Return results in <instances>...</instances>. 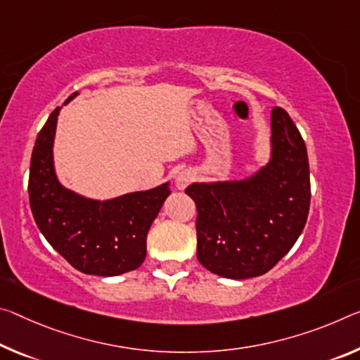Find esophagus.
Masks as SVG:
<instances>
[{
	"mask_svg": "<svg viewBox=\"0 0 360 360\" xmlns=\"http://www.w3.org/2000/svg\"><path fill=\"white\" fill-rule=\"evenodd\" d=\"M193 178H195V176H193L191 169L179 171V173L176 174V187H178V189H181V191L186 189V187L193 181Z\"/></svg>",
	"mask_w": 360,
	"mask_h": 360,
	"instance_id": "obj_1",
	"label": "esophagus"
}]
</instances>
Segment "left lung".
I'll return each instance as SVG.
<instances>
[{
    "instance_id": "obj_1",
    "label": "left lung",
    "mask_w": 360,
    "mask_h": 360,
    "mask_svg": "<svg viewBox=\"0 0 360 360\" xmlns=\"http://www.w3.org/2000/svg\"><path fill=\"white\" fill-rule=\"evenodd\" d=\"M271 128V160L252 178L186 189L197 207V259L221 277L262 276L304 229L311 203L306 144L281 107H274Z\"/></svg>"
}]
</instances>
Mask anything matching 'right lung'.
<instances>
[{"mask_svg":"<svg viewBox=\"0 0 360 360\" xmlns=\"http://www.w3.org/2000/svg\"><path fill=\"white\" fill-rule=\"evenodd\" d=\"M59 110L51 113L38 133L30 160L28 198L38 229L79 272L112 277L138 269L146 259L147 232L169 195L168 182L105 202L65 189L53 162Z\"/></svg>","mask_w":360,"mask_h":360,"instance_id":"1","label":"right lung"}]
</instances>
